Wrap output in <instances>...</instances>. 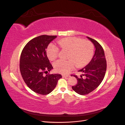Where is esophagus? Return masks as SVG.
<instances>
[{
	"label": "esophagus",
	"mask_w": 125,
	"mask_h": 125,
	"mask_svg": "<svg viewBox=\"0 0 125 125\" xmlns=\"http://www.w3.org/2000/svg\"><path fill=\"white\" fill-rule=\"evenodd\" d=\"M69 77V75H62V77L63 78H68Z\"/></svg>",
	"instance_id": "34e87169"
}]
</instances>
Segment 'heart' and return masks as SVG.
I'll use <instances>...</instances> for the list:
<instances>
[{
    "label": "heart",
    "mask_w": 125,
    "mask_h": 125,
    "mask_svg": "<svg viewBox=\"0 0 125 125\" xmlns=\"http://www.w3.org/2000/svg\"><path fill=\"white\" fill-rule=\"evenodd\" d=\"M60 47L69 51L67 56L68 60H59L54 63L55 70L59 73L68 74L74 69L75 66L81 67L85 66L92 59L94 53V46L88 41L75 37H70L58 41ZM59 48L56 45L51 44L46 50L48 58L54 60L57 58Z\"/></svg>",
    "instance_id": "b5f03b06"
}]
</instances>
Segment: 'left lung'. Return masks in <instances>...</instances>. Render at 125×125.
<instances>
[{
    "label": "left lung",
    "instance_id": "left-lung-1",
    "mask_svg": "<svg viewBox=\"0 0 125 125\" xmlns=\"http://www.w3.org/2000/svg\"><path fill=\"white\" fill-rule=\"evenodd\" d=\"M86 37L94 44L95 53L88 65L78 71L82 73L80 78L71 75L77 80V83L72 86V89L80 95L88 94L99 86L104 78L107 66L103 47L95 40Z\"/></svg>",
    "mask_w": 125,
    "mask_h": 125
}]
</instances>
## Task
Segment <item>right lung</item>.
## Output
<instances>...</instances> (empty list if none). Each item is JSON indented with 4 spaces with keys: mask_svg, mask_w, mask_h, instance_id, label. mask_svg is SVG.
Listing matches in <instances>:
<instances>
[{
    "mask_svg": "<svg viewBox=\"0 0 125 125\" xmlns=\"http://www.w3.org/2000/svg\"><path fill=\"white\" fill-rule=\"evenodd\" d=\"M57 36L42 35L33 39L22 51L20 70L26 84L33 91L47 95L52 91L62 78L60 74H49L53 69L46 55L48 44Z\"/></svg>",
    "mask_w": 125,
    "mask_h": 125,
    "instance_id": "add662e5",
    "label": "right lung"
}]
</instances>
